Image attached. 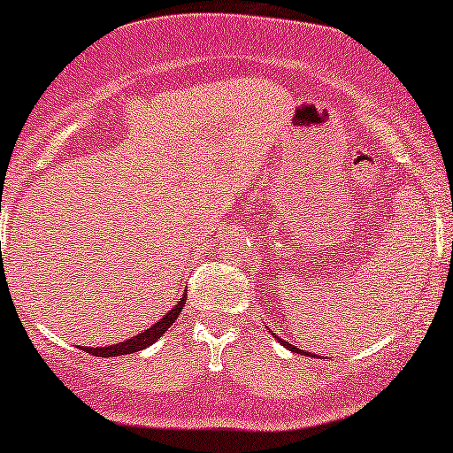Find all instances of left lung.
Segmentation results:
<instances>
[{
    "instance_id": "8db88e82",
    "label": "left lung",
    "mask_w": 453,
    "mask_h": 453,
    "mask_svg": "<svg viewBox=\"0 0 453 453\" xmlns=\"http://www.w3.org/2000/svg\"><path fill=\"white\" fill-rule=\"evenodd\" d=\"M272 336H273V338H276V340H278V342H280L284 349L293 350V353H299V355H308V353H303V349H297V347H295V344H288V342H287V340H282L280 336H276V334H272ZM310 357H312V355H310Z\"/></svg>"
}]
</instances>
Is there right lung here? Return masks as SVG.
I'll return each instance as SVG.
<instances>
[{
  "label": "right lung",
  "instance_id": "obj_1",
  "mask_svg": "<svg viewBox=\"0 0 453 453\" xmlns=\"http://www.w3.org/2000/svg\"><path fill=\"white\" fill-rule=\"evenodd\" d=\"M186 297H188V293L184 291L181 293L180 302H177L175 306H173L169 312L160 319V321H156L151 327H147L145 332L136 334V336L124 340V342L111 344V347H96V349L91 347V349H88V353L96 355V357H117V355H130V353H136V350H143L147 347H151V344H154L156 340H158L162 334H165L166 329H169L171 325L177 321V317H180L181 308H184V303H186Z\"/></svg>",
  "mask_w": 453,
  "mask_h": 453
}]
</instances>
